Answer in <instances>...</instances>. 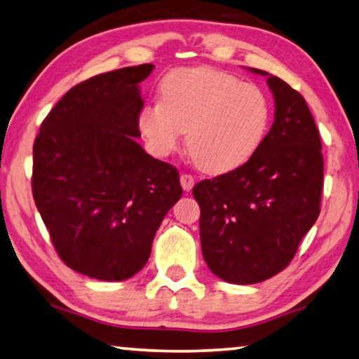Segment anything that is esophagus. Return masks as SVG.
<instances>
[{"mask_svg":"<svg viewBox=\"0 0 359 359\" xmlns=\"http://www.w3.org/2000/svg\"><path fill=\"white\" fill-rule=\"evenodd\" d=\"M180 181H181V186H183V189L187 192H189L194 187V184H196V180H194V176L189 173H181Z\"/></svg>","mask_w":359,"mask_h":359,"instance_id":"obj_1","label":"esophagus"}]
</instances>
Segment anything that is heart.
Listing matches in <instances>:
<instances>
[{
    "mask_svg": "<svg viewBox=\"0 0 359 359\" xmlns=\"http://www.w3.org/2000/svg\"><path fill=\"white\" fill-rule=\"evenodd\" d=\"M159 102L138 113V129L151 153L167 156L187 130V149L200 168L227 173L241 167L265 142L271 100L263 88L212 67H183L163 75Z\"/></svg>",
    "mask_w": 359,
    "mask_h": 359,
    "instance_id": "b5f03b06",
    "label": "heart"
}]
</instances>
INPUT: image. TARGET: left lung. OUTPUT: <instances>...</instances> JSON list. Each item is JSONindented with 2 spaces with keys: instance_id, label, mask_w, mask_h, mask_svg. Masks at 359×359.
I'll return each instance as SVG.
<instances>
[{
  "instance_id": "8db88e82",
  "label": "left lung",
  "mask_w": 359,
  "mask_h": 359,
  "mask_svg": "<svg viewBox=\"0 0 359 359\" xmlns=\"http://www.w3.org/2000/svg\"><path fill=\"white\" fill-rule=\"evenodd\" d=\"M249 71L268 77L276 105L271 129L244 165L192 189L206 265L241 285L288 266L317 221L323 189L322 142L304 97L279 77Z\"/></svg>"
}]
</instances>
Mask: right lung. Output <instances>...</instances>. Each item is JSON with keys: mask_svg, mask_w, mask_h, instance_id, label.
<instances>
[{"mask_svg": "<svg viewBox=\"0 0 359 359\" xmlns=\"http://www.w3.org/2000/svg\"><path fill=\"white\" fill-rule=\"evenodd\" d=\"M153 69L75 85L34 140L31 187L50 240L69 268L99 280L129 279L147 265L162 219L183 196L178 170L135 142L138 83Z\"/></svg>", "mask_w": 359, "mask_h": 359, "instance_id": "right-lung-1", "label": "right lung"}]
</instances>
